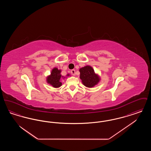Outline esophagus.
Wrapping results in <instances>:
<instances>
[{
	"instance_id": "esophagus-1",
	"label": "esophagus",
	"mask_w": 151,
	"mask_h": 151,
	"mask_svg": "<svg viewBox=\"0 0 151 151\" xmlns=\"http://www.w3.org/2000/svg\"><path fill=\"white\" fill-rule=\"evenodd\" d=\"M71 74H72V75L75 76V70H72L71 71Z\"/></svg>"
}]
</instances>
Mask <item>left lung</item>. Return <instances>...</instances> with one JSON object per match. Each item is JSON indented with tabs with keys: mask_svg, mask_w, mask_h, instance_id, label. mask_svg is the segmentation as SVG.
Here are the masks:
<instances>
[{
	"mask_svg": "<svg viewBox=\"0 0 151 151\" xmlns=\"http://www.w3.org/2000/svg\"><path fill=\"white\" fill-rule=\"evenodd\" d=\"M80 78L84 86L87 88H93L100 81V76L96 73L93 68L91 65H86L79 69Z\"/></svg>",
	"mask_w": 151,
	"mask_h": 151,
	"instance_id": "left-lung-1",
	"label": "left lung"
}]
</instances>
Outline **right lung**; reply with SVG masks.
I'll list each match as a JSON object with an SVG mask.
<instances>
[{"label":"right lung","mask_w":151,"mask_h":151,"mask_svg":"<svg viewBox=\"0 0 151 151\" xmlns=\"http://www.w3.org/2000/svg\"><path fill=\"white\" fill-rule=\"evenodd\" d=\"M61 70H58L57 67H54L52 69L51 71L50 75H48L46 77V82L47 84H49L50 86L55 88H59L62 86V83L60 82V79H64L65 77L62 76L61 75ZM70 76L69 73L66 75V77Z\"/></svg>","instance_id":"1"}]
</instances>
